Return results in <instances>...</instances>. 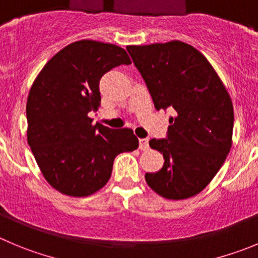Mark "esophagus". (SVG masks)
<instances>
[{"label":"esophagus","mask_w":258,"mask_h":258,"mask_svg":"<svg viewBox=\"0 0 258 258\" xmlns=\"http://www.w3.org/2000/svg\"><path fill=\"white\" fill-rule=\"evenodd\" d=\"M139 148H140V150H148L149 149L148 139H140V140H139Z\"/></svg>","instance_id":"1"}]
</instances>
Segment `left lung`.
Masks as SVG:
<instances>
[{
	"instance_id": "1",
	"label": "left lung",
	"mask_w": 258,
	"mask_h": 258,
	"mask_svg": "<svg viewBox=\"0 0 258 258\" xmlns=\"http://www.w3.org/2000/svg\"><path fill=\"white\" fill-rule=\"evenodd\" d=\"M156 109H174L167 139L149 141L164 156L163 168L146 173L153 191L168 200L200 194L232 148L234 110L227 89L201 52L172 40L128 45Z\"/></svg>"
}]
</instances>
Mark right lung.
<instances>
[{
	"instance_id": "add662e5",
	"label": "right lung",
	"mask_w": 258,
	"mask_h": 258,
	"mask_svg": "<svg viewBox=\"0 0 258 258\" xmlns=\"http://www.w3.org/2000/svg\"><path fill=\"white\" fill-rule=\"evenodd\" d=\"M123 48L96 40L69 44L45 63L26 102L28 144L48 183L67 196L85 197L107 184L114 158L139 148L131 128L93 124L105 72L130 64Z\"/></svg>"
}]
</instances>
